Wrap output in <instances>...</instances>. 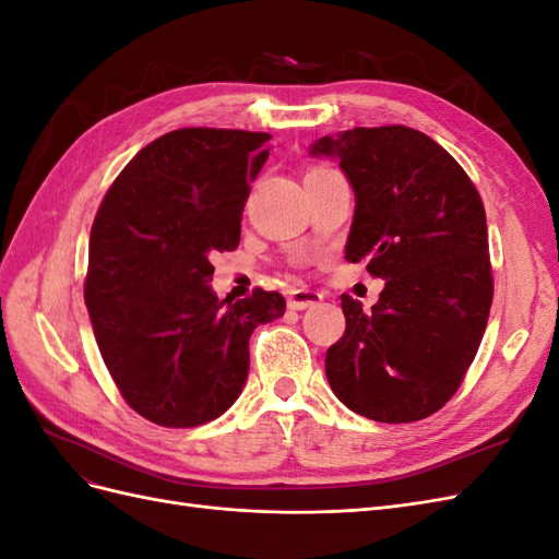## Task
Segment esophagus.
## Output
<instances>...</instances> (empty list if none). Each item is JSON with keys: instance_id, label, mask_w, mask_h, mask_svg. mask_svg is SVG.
I'll list each match as a JSON object with an SVG mask.
<instances>
[{"instance_id": "esophagus-1", "label": "esophagus", "mask_w": 559, "mask_h": 559, "mask_svg": "<svg viewBox=\"0 0 559 559\" xmlns=\"http://www.w3.org/2000/svg\"><path fill=\"white\" fill-rule=\"evenodd\" d=\"M317 302H321V294L317 292H310V289H296L289 294V300H286V306H289V310H308L312 306H317Z\"/></svg>"}]
</instances>
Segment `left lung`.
Here are the masks:
<instances>
[{"instance_id":"left-lung-1","label":"left lung","mask_w":559,"mask_h":559,"mask_svg":"<svg viewBox=\"0 0 559 559\" xmlns=\"http://www.w3.org/2000/svg\"><path fill=\"white\" fill-rule=\"evenodd\" d=\"M310 156L337 160L354 191L345 259L384 280L370 312L343 296L347 329L326 352L329 384L368 419H425L462 384L487 326L483 200L441 144L405 126L326 134Z\"/></svg>"}]
</instances>
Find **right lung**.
<instances>
[{"label": "right lung", "mask_w": 559, "mask_h": 559, "mask_svg": "<svg viewBox=\"0 0 559 559\" xmlns=\"http://www.w3.org/2000/svg\"><path fill=\"white\" fill-rule=\"evenodd\" d=\"M267 132L183 128L146 144L107 191L91 230L86 308L132 411L160 427L224 415L249 373V335L286 302L257 289L218 300L214 251L240 242Z\"/></svg>", "instance_id": "1"}]
</instances>
